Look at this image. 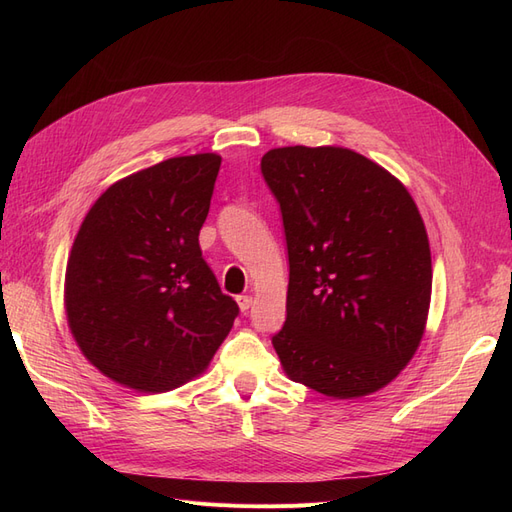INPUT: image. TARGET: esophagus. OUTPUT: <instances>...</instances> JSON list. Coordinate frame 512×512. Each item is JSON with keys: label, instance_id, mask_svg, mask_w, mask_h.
<instances>
[{"label": "esophagus", "instance_id": "34e87169", "mask_svg": "<svg viewBox=\"0 0 512 512\" xmlns=\"http://www.w3.org/2000/svg\"><path fill=\"white\" fill-rule=\"evenodd\" d=\"M237 303H239V309H241V312L245 314V312H247V309H250V307H252L254 299L250 297V294H241V297H237Z\"/></svg>", "mask_w": 512, "mask_h": 512}]
</instances>
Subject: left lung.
Instances as JSON below:
<instances>
[{
  "label": "left lung",
  "mask_w": 512,
  "mask_h": 512,
  "mask_svg": "<svg viewBox=\"0 0 512 512\" xmlns=\"http://www.w3.org/2000/svg\"><path fill=\"white\" fill-rule=\"evenodd\" d=\"M282 209L286 376L354 399L399 376L425 333L431 252L421 213L389 170L344 147H280L260 162Z\"/></svg>",
  "instance_id": "obj_1"
}]
</instances>
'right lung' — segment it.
Masks as SVG:
<instances>
[{
	"label": "right lung",
	"instance_id": "right-lung-1",
	"mask_svg": "<svg viewBox=\"0 0 512 512\" xmlns=\"http://www.w3.org/2000/svg\"><path fill=\"white\" fill-rule=\"evenodd\" d=\"M218 153L170 158L113 183L66 267L68 327L106 378L166 393L203 374L239 314L203 258Z\"/></svg>",
	"mask_w": 512,
	"mask_h": 512
}]
</instances>
